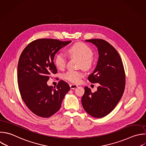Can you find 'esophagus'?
Returning <instances> with one entry per match:
<instances>
[{
    "mask_svg": "<svg viewBox=\"0 0 146 146\" xmlns=\"http://www.w3.org/2000/svg\"><path fill=\"white\" fill-rule=\"evenodd\" d=\"M70 86L71 89H72V90H74V89H75V88H76L78 87V85L74 84H71L70 85Z\"/></svg>",
    "mask_w": 146,
    "mask_h": 146,
    "instance_id": "1",
    "label": "esophagus"
}]
</instances>
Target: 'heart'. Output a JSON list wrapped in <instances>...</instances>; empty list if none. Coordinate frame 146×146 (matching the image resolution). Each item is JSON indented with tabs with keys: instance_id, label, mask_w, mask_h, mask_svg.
<instances>
[{
	"instance_id": "b5f03b06",
	"label": "heart",
	"mask_w": 146,
	"mask_h": 146,
	"mask_svg": "<svg viewBox=\"0 0 146 146\" xmlns=\"http://www.w3.org/2000/svg\"><path fill=\"white\" fill-rule=\"evenodd\" d=\"M68 54L71 57H76L81 60L82 67H88L91 62V59L93 56L92 50L86 44L76 43L70 47L67 51ZM67 62L66 56L62 52L58 53L55 57V63L59 69L65 67ZM64 78L73 83H78L83 77V74L80 71L70 70L64 74Z\"/></svg>"
}]
</instances>
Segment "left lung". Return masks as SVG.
I'll return each instance as SVG.
<instances>
[{
    "mask_svg": "<svg viewBox=\"0 0 146 146\" xmlns=\"http://www.w3.org/2000/svg\"><path fill=\"white\" fill-rule=\"evenodd\" d=\"M98 48L99 58L93 72L88 77L92 83H98L94 93L84 87L82 103L84 110L94 117H103L116 107L123 94L125 78L123 62L115 48L103 39H89Z\"/></svg>",
    "mask_w": 146,
    "mask_h": 146,
    "instance_id": "8db88e82",
    "label": "left lung"
}]
</instances>
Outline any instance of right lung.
Wrapping results in <instances>:
<instances>
[{
    "label": "right lung",
    "instance_id": "1",
    "mask_svg": "<svg viewBox=\"0 0 146 146\" xmlns=\"http://www.w3.org/2000/svg\"><path fill=\"white\" fill-rule=\"evenodd\" d=\"M71 41L40 39L30 43L22 51L18 65V83L22 98L35 115L48 117L60 108L69 85L60 80L56 88L47 85L57 72L54 63L56 53Z\"/></svg>",
    "mask_w": 146,
    "mask_h": 146
}]
</instances>
